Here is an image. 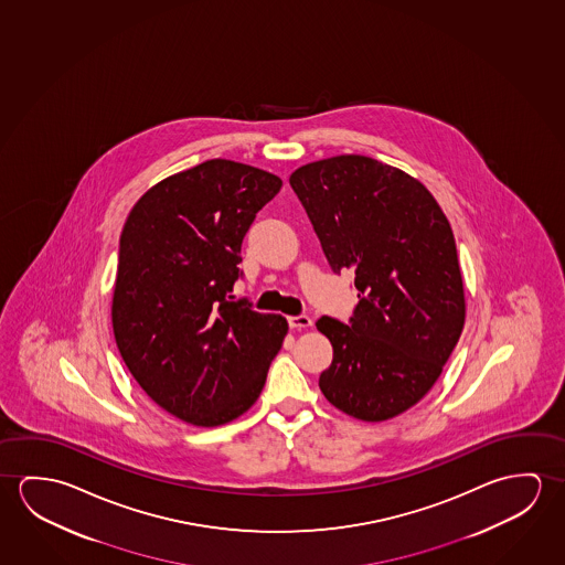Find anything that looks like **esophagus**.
<instances>
[{
    "instance_id": "34e87169",
    "label": "esophagus",
    "mask_w": 565,
    "mask_h": 565,
    "mask_svg": "<svg viewBox=\"0 0 565 565\" xmlns=\"http://www.w3.org/2000/svg\"><path fill=\"white\" fill-rule=\"evenodd\" d=\"M288 326L292 328V330H300V328H308V326H312V320L305 316V313H300V316H290L288 318Z\"/></svg>"
}]
</instances>
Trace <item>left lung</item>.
<instances>
[{"label": "left lung", "instance_id": "8db88e82", "mask_svg": "<svg viewBox=\"0 0 565 565\" xmlns=\"http://www.w3.org/2000/svg\"><path fill=\"white\" fill-rule=\"evenodd\" d=\"M290 186L333 273L358 288L350 322H316L333 348L320 388L353 418L388 420L430 391L463 330L448 217L418 180L361 154L305 164Z\"/></svg>", "mask_w": 565, "mask_h": 565}]
</instances>
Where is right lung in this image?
<instances>
[{
  "instance_id": "right-lung-1",
  "label": "right lung",
  "mask_w": 565,
  "mask_h": 565,
  "mask_svg": "<svg viewBox=\"0 0 565 565\" xmlns=\"http://www.w3.org/2000/svg\"><path fill=\"white\" fill-rule=\"evenodd\" d=\"M282 180L214 159L162 180L119 237L111 323L135 381L167 413L220 426L259 398L287 335L278 313L233 300L242 243Z\"/></svg>"
}]
</instances>
